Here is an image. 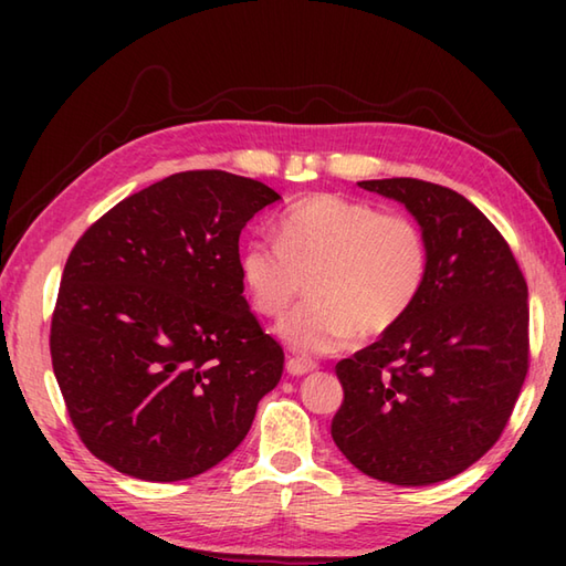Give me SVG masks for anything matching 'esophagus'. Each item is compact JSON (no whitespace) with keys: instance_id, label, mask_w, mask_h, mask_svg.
<instances>
[{"instance_id":"esophagus-1","label":"esophagus","mask_w":566,"mask_h":566,"mask_svg":"<svg viewBox=\"0 0 566 566\" xmlns=\"http://www.w3.org/2000/svg\"><path fill=\"white\" fill-rule=\"evenodd\" d=\"M314 369H316V365L311 363V359H302V357L286 359V375H290V377H304Z\"/></svg>"}]
</instances>
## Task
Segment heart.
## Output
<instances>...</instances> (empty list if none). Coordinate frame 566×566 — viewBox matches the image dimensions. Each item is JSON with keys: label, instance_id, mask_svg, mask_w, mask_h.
I'll list each match as a JSON object with an SVG mask.
<instances>
[{"label": "heart", "instance_id": "b5f03b06", "mask_svg": "<svg viewBox=\"0 0 566 566\" xmlns=\"http://www.w3.org/2000/svg\"><path fill=\"white\" fill-rule=\"evenodd\" d=\"M240 284L260 316L311 298L276 333L296 353L328 355L359 333L377 338L413 308L428 274L426 235L411 216L367 201L314 195L274 223V240L252 238L238 255Z\"/></svg>", "mask_w": 566, "mask_h": 566}]
</instances>
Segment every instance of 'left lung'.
<instances>
[{
	"mask_svg": "<svg viewBox=\"0 0 566 566\" xmlns=\"http://www.w3.org/2000/svg\"><path fill=\"white\" fill-rule=\"evenodd\" d=\"M403 203L428 245L423 292L377 343L335 365L345 399L331 436L359 472L428 486L501 438L527 375V284L472 201L411 177L367 179Z\"/></svg>",
	"mask_w": 566,
	"mask_h": 566,
	"instance_id": "obj_1",
	"label": "left lung"
}]
</instances>
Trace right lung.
<instances>
[{"label":"right lung","instance_id":"1","mask_svg":"<svg viewBox=\"0 0 566 566\" xmlns=\"http://www.w3.org/2000/svg\"><path fill=\"white\" fill-rule=\"evenodd\" d=\"M282 199L189 170L118 201L72 248L51 357L87 450L122 474L179 482L216 467L284 369L240 284L238 238Z\"/></svg>","mask_w":566,"mask_h":566}]
</instances>
